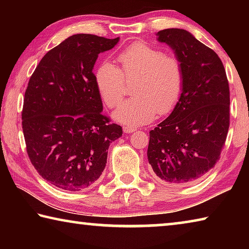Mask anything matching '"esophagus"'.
Listing matches in <instances>:
<instances>
[{
	"mask_svg": "<svg viewBox=\"0 0 249 249\" xmlns=\"http://www.w3.org/2000/svg\"><path fill=\"white\" fill-rule=\"evenodd\" d=\"M123 130H124V133H126V134H130V133L135 132V128L133 127V126L125 125V126H123Z\"/></svg>",
	"mask_w": 249,
	"mask_h": 249,
	"instance_id": "1",
	"label": "esophagus"
}]
</instances>
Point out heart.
Instances as JSON below:
<instances>
[{"label": "heart", "mask_w": 249, "mask_h": 249, "mask_svg": "<svg viewBox=\"0 0 249 249\" xmlns=\"http://www.w3.org/2000/svg\"><path fill=\"white\" fill-rule=\"evenodd\" d=\"M117 61L103 62L95 72V83L108 107L119 104L125 94V81L132 83L134 98L126 100L114 113L123 123L137 126L153 121L157 112L166 115L179 102L183 90L182 64L176 56L146 43H134L122 52Z\"/></svg>", "instance_id": "b5f03b06"}]
</instances>
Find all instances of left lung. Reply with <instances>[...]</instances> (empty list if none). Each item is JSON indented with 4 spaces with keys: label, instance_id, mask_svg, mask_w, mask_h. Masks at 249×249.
<instances>
[{
    "label": "left lung",
    "instance_id": "1",
    "mask_svg": "<svg viewBox=\"0 0 249 249\" xmlns=\"http://www.w3.org/2000/svg\"><path fill=\"white\" fill-rule=\"evenodd\" d=\"M158 41L182 64L183 90L165 121L149 132L147 157L168 184L196 182L215 166L230 127V88L220 57L191 33L167 28Z\"/></svg>",
    "mask_w": 249,
    "mask_h": 249
}]
</instances>
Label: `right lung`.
Segmentation results:
<instances>
[{"instance_id":"right-lung-1","label":"right lung","mask_w":249,"mask_h":249,"mask_svg":"<svg viewBox=\"0 0 249 249\" xmlns=\"http://www.w3.org/2000/svg\"><path fill=\"white\" fill-rule=\"evenodd\" d=\"M77 34L45 54L29 79L22 111L26 150L45 180L67 191L91 188L107 166L109 144L123 134L103 115L93 67L119 43Z\"/></svg>"}]
</instances>
